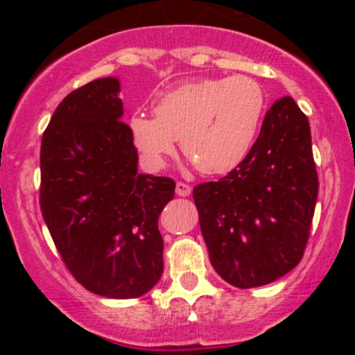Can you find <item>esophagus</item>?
I'll list each match as a JSON object with an SVG mask.
<instances>
[{
    "label": "esophagus",
    "instance_id": "34e87169",
    "mask_svg": "<svg viewBox=\"0 0 355 355\" xmlns=\"http://www.w3.org/2000/svg\"><path fill=\"white\" fill-rule=\"evenodd\" d=\"M175 191H177L178 197H189L190 191H191V187L189 185V183L178 182L177 187H175Z\"/></svg>",
    "mask_w": 355,
    "mask_h": 355
}]
</instances>
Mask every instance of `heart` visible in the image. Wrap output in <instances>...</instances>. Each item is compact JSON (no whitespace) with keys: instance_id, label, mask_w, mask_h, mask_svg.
I'll return each mask as SVG.
<instances>
[{"instance_id":"b5f03b06","label":"heart","mask_w":355,"mask_h":355,"mask_svg":"<svg viewBox=\"0 0 355 355\" xmlns=\"http://www.w3.org/2000/svg\"><path fill=\"white\" fill-rule=\"evenodd\" d=\"M267 96L245 75L202 78L164 93L155 118L135 113L128 130L150 168H162L182 138V150L207 175L229 173L250 153L266 115Z\"/></svg>"}]
</instances>
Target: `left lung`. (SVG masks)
<instances>
[{
    "mask_svg": "<svg viewBox=\"0 0 355 355\" xmlns=\"http://www.w3.org/2000/svg\"><path fill=\"white\" fill-rule=\"evenodd\" d=\"M319 178L307 116L291 96L277 100L245 160L193 200L210 262L239 288L267 285L302 259Z\"/></svg>",
    "mask_w": 355,
    "mask_h": 355,
    "instance_id": "1",
    "label": "left lung"
}]
</instances>
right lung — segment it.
Listing matches in <instances>:
<instances>
[{
	"label": "right lung",
	"mask_w": 355,
	"mask_h": 355,
	"mask_svg": "<svg viewBox=\"0 0 355 355\" xmlns=\"http://www.w3.org/2000/svg\"><path fill=\"white\" fill-rule=\"evenodd\" d=\"M118 93V78L93 80L55 110L42 140L40 205L64 266L87 291L135 299L164 272L158 217L175 182L138 172Z\"/></svg>",
	"instance_id": "obj_1"
}]
</instances>
